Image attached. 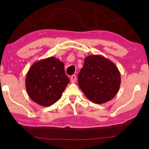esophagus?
Masks as SVG:
<instances>
[{"label": "esophagus", "mask_w": 149, "mask_h": 149, "mask_svg": "<svg viewBox=\"0 0 149 149\" xmlns=\"http://www.w3.org/2000/svg\"><path fill=\"white\" fill-rule=\"evenodd\" d=\"M76 80H77L76 75H74V74L72 75V76H71V77H70V81H71V82H72V83H74L75 81H76Z\"/></svg>", "instance_id": "obj_1"}]
</instances>
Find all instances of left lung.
Wrapping results in <instances>:
<instances>
[{
  "instance_id": "1",
  "label": "left lung",
  "mask_w": 149,
  "mask_h": 149,
  "mask_svg": "<svg viewBox=\"0 0 149 149\" xmlns=\"http://www.w3.org/2000/svg\"><path fill=\"white\" fill-rule=\"evenodd\" d=\"M78 83L89 100L103 104L113 99L119 91L121 74L112 61L100 55H91L85 59Z\"/></svg>"
}]
</instances>
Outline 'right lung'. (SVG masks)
<instances>
[{
	"instance_id": "1",
	"label": "right lung",
	"mask_w": 149,
	"mask_h": 149,
	"mask_svg": "<svg viewBox=\"0 0 149 149\" xmlns=\"http://www.w3.org/2000/svg\"><path fill=\"white\" fill-rule=\"evenodd\" d=\"M26 88L34 102L49 107L56 102L70 82L64 63L54 57L35 62L26 77Z\"/></svg>"
}]
</instances>
